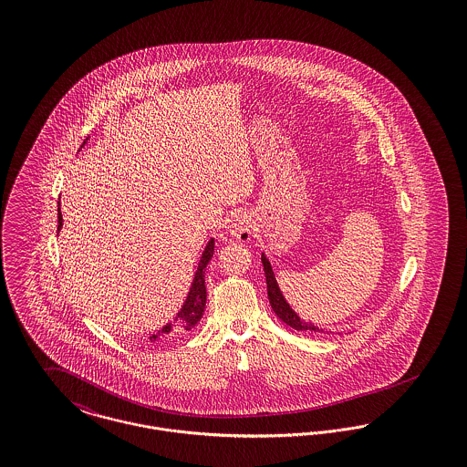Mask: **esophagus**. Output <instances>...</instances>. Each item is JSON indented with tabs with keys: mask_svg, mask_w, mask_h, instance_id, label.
<instances>
[{
	"mask_svg": "<svg viewBox=\"0 0 467 467\" xmlns=\"http://www.w3.org/2000/svg\"><path fill=\"white\" fill-rule=\"evenodd\" d=\"M229 233L238 242H248L254 234V221L248 213H240L234 217V221L229 225Z\"/></svg>",
	"mask_w": 467,
	"mask_h": 467,
	"instance_id": "34e87169",
	"label": "esophagus"
}]
</instances>
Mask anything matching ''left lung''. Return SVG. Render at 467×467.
Returning <instances> with one entry per match:
<instances>
[{"label": "left lung", "mask_w": 467, "mask_h": 467, "mask_svg": "<svg viewBox=\"0 0 467 467\" xmlns=\"http://www.w3.org/2000/svg\"><path fill=\"white\" fill-rule=\"evenodd\" d=\"M263 266H265V275H266L267 299H269L271 308L276 313V317H278L282 322H285L287 326H290L292 329H296V331H322V329L315 327L310 322L301 320V318L296 315V311L292 310L289 305H287L285 297L282 296L280 287H278V284H276V278H275V275H273V269H271V265H269L266 255H263Z\"/></svg>", "instance_id": "left-lung-1"}]
</instances>
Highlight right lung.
<instances>
[{
	"mask_svg": "<svg viewBox=\"0 0 467 467\" xmlns=\"http://www.w3.org/2000/svg\"><path fill=\"white\" fill-rule=\"evenodd\" d=\"M88 140V138H86ZM84 140V143H86ZM82 143V145H84ZM63 227V215H61V208L57 210V231ZM213 248H215V242L210 240L202 255H201L200 266L196 271V276H194V282L191 285V292L185 299V305L182 306V310L178 311L177 324H166L161 331L152 334L150 336V341H157V339H162L170 334H180L187 333L191 331L202 317V311H204V305H206V287H204V271L206 266L210 263V259L213 257Z\"/></svg>",
	"mask_w": 467,
	"mask_h": 467,
	"instance_id": "1",
	"label": "right lung"
}]
</instances>
